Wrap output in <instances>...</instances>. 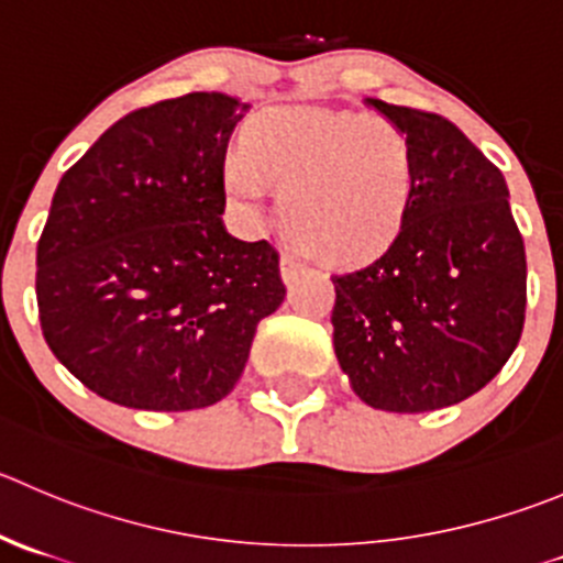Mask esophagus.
Returning a JSON list of instances; mask_svg holds the SVG:
<instances>
[{
	"mask_svg": "<svg viewBox=\"0 0 563 563\" xmlns=\"http://www.w3.org/2000/svg\"><path fill=\"white\" fill-rule=\"evenodd\" d=\"M278 265H282V278H285L287 285H292V282L303 273L301 260H296L292 254H282V262H278Z\"/></svg>",
	"mask_w": 563,
	"mask_h": 563,
	"instance_id": "obj_1",
	"label": "esophagus"
}]
</instances>
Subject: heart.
Returning a JSON list of instances; mask_svg holds the SVG:
<instances>
[{
    "label": "heart",
    "instance_id": "1",
    "mask_svg": "<svg viewBox=\"0 0 563 563\" xmlns=\"http://www.w3.org/2000/svg\"><path fill=\"white\" fill-rule=\"evenodd\" d=\"M278 185L285 238L314 260L345 265L395 240L415 192V152L395 121L358 112L267 110L223 165L234 205L254 210Z\"/></svg>",
    "mask_w": 563,
    "mask_h": 563
}]
</instances>
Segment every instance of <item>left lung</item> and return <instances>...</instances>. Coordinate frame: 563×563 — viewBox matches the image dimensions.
<instances>
[{
  "label": "left lung",
  "instance_id": "left-lung-1",
  "mask_svg": "<svg viewBox=\"0 0 563 563\" xmlns=\"http://www.w3.org/2000/svg\"><path fill=\"white\" fill-rule=\"evenodd\" d=\"M406 132L415 192L393 243L334 273V353L373 409L417 415L484 389L526 323V243L500 168L437 112L371 101Z\"/></svg>",
  "mask_w": 563,
  "mask_h": 563
}]
</instances>
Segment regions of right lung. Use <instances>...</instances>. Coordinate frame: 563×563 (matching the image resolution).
Returning <instances> with one entry per match:
<instances>
[{"instance_id":"right-lung-1","label":"right lung","mask_w":563,"mask_h":563,"mask_svg":"<svg viewBox=\"0 0 563 563\" xmlns=\"http://www.w3.org/2000/svg\"><path fill=\"white\" fill-rule=\"evenodd\" d=\"M249 104L187 93L110 126L57 185L37 240L41 331L71 376L146 411L205 409L238 384L285 301L278 254L223 229V157Z\"/></svg>"}]
</instances>
